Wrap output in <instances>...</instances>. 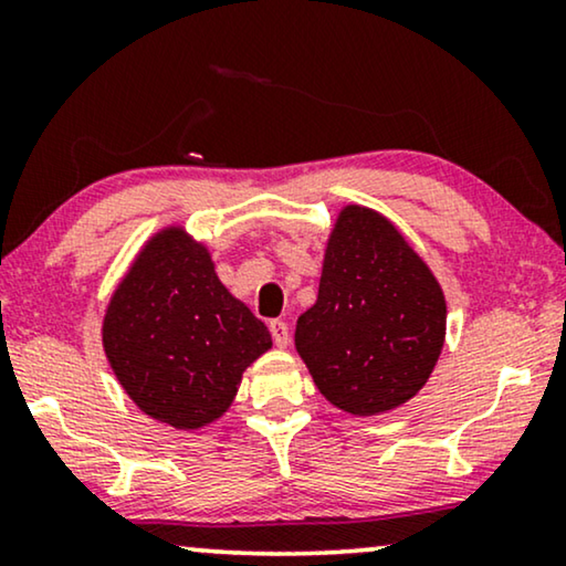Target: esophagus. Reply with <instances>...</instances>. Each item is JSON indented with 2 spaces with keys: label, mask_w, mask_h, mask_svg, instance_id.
I'll return each mask as SVG.
<instances>
[{
  "label": "esophagus",
  "mask_w": 566,
  "mask_h": 566,
  "mask_svg": "<svg viewBox=\"0 0 566 566\" xmlns=\"http://www.w3.org/2000/svg\"><path fill=\"white\" fill-rule=\"evenodd\" d=\"M270 335H273V343L277 347H289L291 329H289V324H285V322H281V319L270 322Z\"/></svg>",
  "instance_id": "obj_1"
}]
</instances>
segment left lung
I'll return each instance as SVG.
<instances>
[{
	"label": "left lung",
	"instance_id": "8db88e82",
	"mask_svg": "<svg viewBox=\"0 0 566 566\" xmlns=\"http://www.w3.org/2000/svg\"><path fill=\"white\" fill-rule=\"evenodd\" d=\"M446 339V298L420 254L381 213L347 206L324 252L319 296L296 322L316 389L350 415L405 405Z\"/></svg>",
	"mask_w": 566,
	"mask_h": 566
}]
</instances>
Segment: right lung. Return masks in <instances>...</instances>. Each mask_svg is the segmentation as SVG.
I'll list each match as a JSON object with an SVG mask.
<instances>
[{
    "mask_svg": "<svg viewBox=\"0 0 566 566\" xmlns=\"http://www.w3.org/2000/svg\"><path fill=\"white\" fill-rule=\"evenodd\" d=\"M113 374L136 407L177 430L227 412L270 332L216 275L182 229L151 237L115 289L103 322Z\"/></svg>",
    "mask_w": 566,
    "mask_h": 566,
    "instance_id": "right-lung-1",
    "label": "right lung"
}]
</instances>
